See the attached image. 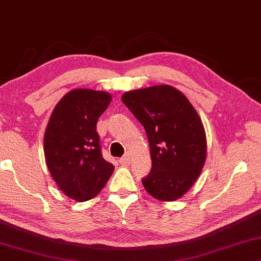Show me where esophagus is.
I'll use <instances>...</instances> for the list:
<instances>
[{
  "mask_svg": "<svg viewBox=\"0 0 261 261\" xmlns=\"http://www.w3.org/2000/svg\"><path fill=\"white\" fill-rule=\"evenodd\" d=\"M119 163L122 164V166H127V164L130 163V157L127 156V155L123 156L122 159H119Z\"/></svg>",
  "mask_w": 261,
  "mask_h": 261,
  "instance_id": "obj_1",
  "label": "esophagus"
}]
</instances>
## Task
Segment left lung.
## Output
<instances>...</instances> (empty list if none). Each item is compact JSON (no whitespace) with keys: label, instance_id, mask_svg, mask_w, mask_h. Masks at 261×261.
<instances>
[{"label":"left lung","instance_id":"1","mask_svg":"<svg viewBox=\"0 0 261 261\" xmlns=\"http://www.w3.org/2000/svg\"><path fill=\"white\" fill-rule=\"evenodd\" d=\"M148 136L152 167L142 179L146 192L161 201H175L199 177L207 155L203 124L178 90L157 85L122 95Z\"/></svg>","mask_w":261,"mask_h":261}]
</instances>
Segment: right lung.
Listing matches in <instances>:
<instances>
[{
	"instance_id": "right-lung-1",
	"label": "right lung",
	"mask_w": 261,
	"mask_h": 261,
	"mask_svg": "<svg viewBox=\"0 0 261 261\" xmlns=\"http://www.w3.org/2000/svg\"><path fill=\"white\" fill-rule=\"evenodd\" d=\"M111 95L101 91L73 90L53 110L43 138L46 163L65 195L93 199L104 188L115 167L101 155L97 122Z\"/></svg>"
}]
</instances>
